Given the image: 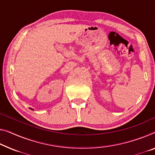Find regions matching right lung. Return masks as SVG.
Listing matches in <instances>:
<instances>
[{
  "mask_svg": "<svg viewBox=\"0 0 155 155\" xmlns=\"http://www.w3.org/2000/svg\"><path fill=\"white\" fill-rule=\"evenodd\" d=\"M30 109H32V110H34V109H31V108H30Z\"/></svg>",
  "mask_w": 155,
  "mask_h": 155,
  "instance_id": "right-lung-1",
  "label": "right lung"
}]
</instances>
